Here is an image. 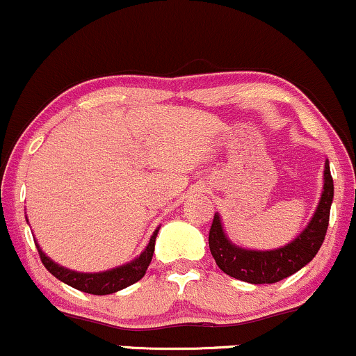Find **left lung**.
Here are the masks:
<instances>
[{
    "label": "left lung",
    "mask_w": 356,
    "mask_h": 356,
    "mask_svg": "<svg viewBox=\"0 0 356 356\" xmlns=\"http://www.w3.org/2000/svg\"><path fill=\"white\" fill-rule=\"evenodd\" d=\"M321 201L307 228L292 243L270 252H257L235 247L221 228L218 214H214L209 229V250L218 267L229 277L248 284H275L292 275L314 259L321 248L330 225V209L333 202V177L330 163L324 165V187Z\"/></svg>",
    "instance_id": "obj_1"
}]
</instances>
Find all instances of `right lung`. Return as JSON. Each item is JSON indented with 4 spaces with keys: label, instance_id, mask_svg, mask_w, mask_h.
Instances as JSON below:
<instances>
[{
    "label": "right lung",
    "instance_id": "add662e5",
    "mask_svg": "<svg viewBox=\"0 0 356 356\" xmlns=\"http://www.w3.org/2000/svg\"><path fill=\"white\" fill-rule=\"evenodd\" d=\"M159 229H155L154 235L150 238V243L147 245V248L143 250L142 255L138 259H135L131 264L123 265V267L113 268V270L99 272V273H81V272H72L69 268L60 267L56 261H52L49 257L42 252L40 247L37 245L38 255H40L42 264L45 265V268L52 273L54 277H57L58 280H62L67 286L77 289V291L88 292V294L95 296H106L113 294V292L121 291V289L131 286V284L138 282L143 275H145L148 265H150L152 257H154L155 250V238H157Z\"/></svg>",
    "mask_w": 356,
    "mask_h": 356
}]
</instances>
